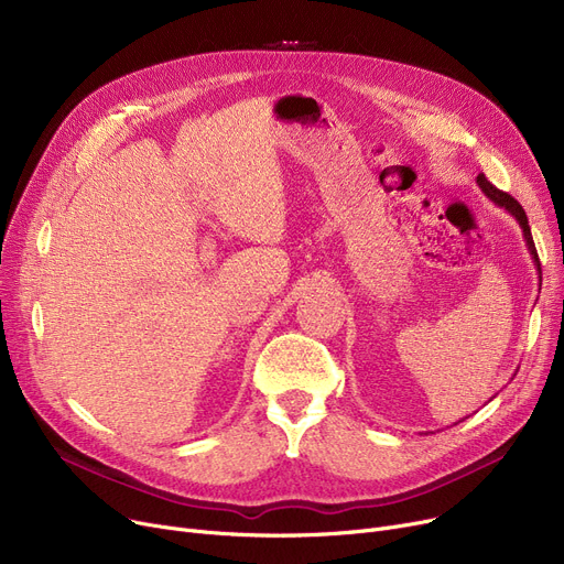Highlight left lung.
<instances>
[{"label": "left lung", "mask_w": 564, "mask_h": 564, "mask_svg": "<svg viewBox=\"0 0 564 564\" xmlns=\"http://www.w3.org/2000/svg\"><path fill=\"white\" fill-rule=\"evenodd\" d=\"M478 185L482 187V192H485L494 203L502 205V207H506V210H510V213L517 217L519 226L523 228L525 245H528V249H530L532 258H535V262H538V270H540V256H538L535 242H532V232H530V226H528V217H525V213H523V207L519 205V200H517L514 196H510L508 192H502V189H498L496 185H491V183L487 181V175H485V173H478Z\"/></svg>", "instance_id": "left-lung-1"}]
</instances>
